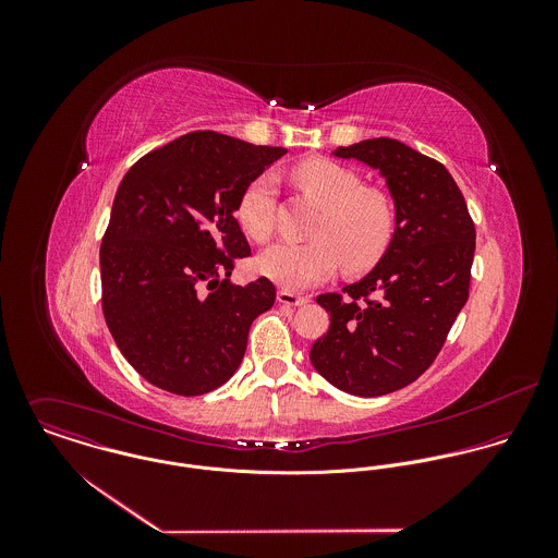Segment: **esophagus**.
<instances>
[{"label":"esophagus","instance_id":"34e87169","mask_svg":"<svg viewBox=\"0 0 558 558\" xmlns=\"http://www.w3.org/2000/svg\"><path fill=\"white\" fill-rule=\"evenodd\" d=\"M277 301L281 305H290V307H301V305H307L310 299L307 296H301V294H294L290 290H279L277 292Z\"/></svg>","mask_w":558,"mask_h":558}]
</instances>
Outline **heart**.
I'll return each mask as SVG.
<instances>
[{
    "label": "heart",
    "instance_id": "1",
    "mask_svg": "<svg viewBox=\"0 0 558 558\" xmlns=\"http://www.w3.org/2000/svg\"><path fill=\"white\" fill-rule=\"evenodd\" d=\"M296 189L319 206L307 242H279L257 257V270L286 290H307L335 275L372 268L396 234V204L376 186L335 160H303L292 171ZM277 182L262 173L246 184L236 206L240 228L266 242L275 232Z\"/></svg>",
    "mask_w": 558,
    "mask_h": 558
}]
</instances>
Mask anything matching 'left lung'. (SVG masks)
<instances>
[{
  "label": "left lung",
  "mask_w": 558,
  "mask_h": 558,
  "mask_svg": "<svg viewBox=\"0 0 558 558\" xmlns=\"http://www.w3.org/2000/svg\"><path fill=\"white\" fill-rule=\"evenodd\" d=\"M332 155L378 169L398 219L374 270L343 294H319L330 326L310 359L339 391L378 398L414 383L438 356L469 301L475 223L447 167L398 140H365Z\"/></svg>",
  "instance_id": "8db88e82"
}]
</instances>
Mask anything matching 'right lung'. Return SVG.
Returning <instances> with one entry per match:
<instances>
[{"label": "right lung", "instance_id": "right-lung-1", "mask_svg": "<svg viewBox=\"0 0 558 558\" xmlns=\"http://www.w3.org/2000/svg\"><path fill=\"white\" fill-rule=\"evenodd\" d=\"M286 153L195 131L122 178L100 244L102 314L150 385L204 396L239 369L248 328L277 290L266 277L230 281L251 255L234 213L246 184Z\"/></svg>", "mask_w": 558, "mask_h": 558}]
</instances>
